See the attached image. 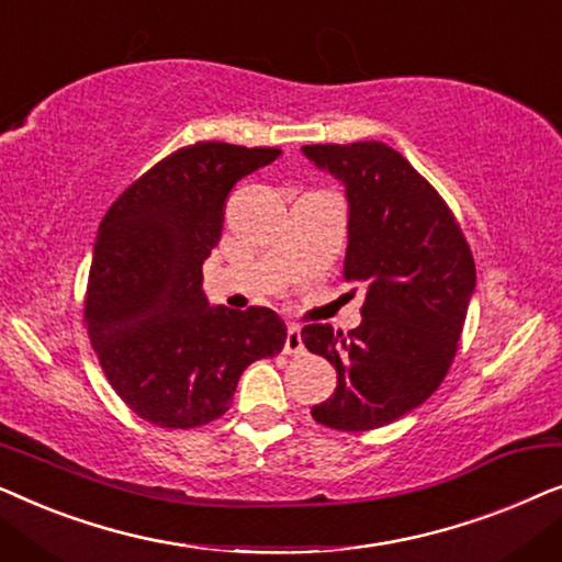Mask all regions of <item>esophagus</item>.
<instances>
[{"label":"esophagus","instance_id":"esophagus-1","mask_svg":"<svg viewBox=\"0 0 562 562\" xmlns=\"http://www.w3.org/2000/svg\"><path fill=\"white\" fill-rule=\"evenodd\" d=\"M283 352H286V356H302V352H304L302 327H299V325H289L286 327V340H283Z\"/></svg>","mask_w":562,"mask_h":562}]
</instances>
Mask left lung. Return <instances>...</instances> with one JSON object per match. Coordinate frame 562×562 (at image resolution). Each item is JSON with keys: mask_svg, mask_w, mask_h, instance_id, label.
I'll return each mask as SVG.
<instances>
[{"mask_svg": "<svg viewBox=\"0 0 562 562\" xmlns=\"http://www.w3.org/2000/svg\"><path fill=\"white\" fill-rule=\"evenodd\" d=\"M348 202L345 279L363 291L348 335L306 325L302 340L337 371L335 394L312 406L319 425L363 432L417 409L448 373L475 291L468 243L442 196L389 145H304Z\"/></svg>", "mask_w": 562, "mask_h": 562, "instance_id": "8db88e82", "label": "left lung"}]
</instances>
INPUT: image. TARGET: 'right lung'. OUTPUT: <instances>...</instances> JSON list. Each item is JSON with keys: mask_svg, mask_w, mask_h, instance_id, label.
Wrapping results in <instances>:
<instances>
[{"mask_svg": "<svg viewBox=\"0 0 562 562\" xmlns=\"http://www.w3.org/2000/svg\"><path fill=\"white\" fill-rule=\"evenodd\" d=\"M279 156L276 148L189 145L104 214L87 291L89 340L137 417L168 429L206 425L229 409L245 368L281 352L279 314L210 304L202 289L229 194Z\"/></svg>", "mask_w": 562, "mask_h": 562, "instance_id": "right-lung-1", "label": "right lung"}]
</instances>
